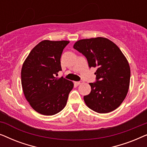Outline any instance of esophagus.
<instances>
[{"instance_id":"34e87169","label":"esophagus","mask_w":147,"mask_h":147,"mask_svg":"<svg viewBox=\"0 0 147 147\" xmlns=\"http://www.w3.org/2000/svg\"><path fill=\"white\" fill-rule=\"evenodd\" d=\"M75 83L77 84V85H80V84H83L84 83V82L83 81H80V82H76Z\"/></svg>"}]
</instances>
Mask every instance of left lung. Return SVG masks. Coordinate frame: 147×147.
<instances>
[{
	"label": "left lung",
	"instance_id": "obj_1",
	"mask_svg": "<svg viewBox=\"0 0 147 147\" xmlns=\"http://www.w3.org/2000/svg\"><path fill=\"white\" fill-rule=\"evenodd\" d=\"M74 48L83 54L90 67H96V81L90 83L91 92L84 96L88 107L98 113L116 109L127 95L130 69L119 47L104 37L81 39Z\"/></svg>",
	"mask_w": 147,
	"mask_h": 147
}]
</instances>
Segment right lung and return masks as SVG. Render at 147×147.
<instances>
[{"label":"right lung","mask_w":147,"mask_h":147,"mask_svg":"<svg viewBox=\"0 0 147 147\" xmlns=\"http://www.w3.org/2000/svg\"><path fill=\"white\" fill-rule=\"evenodd\" d=\"M69 43L42 41L31 50L22 67L24 95L31 107L43 115L51 116L61 111L74 88L71 81L55 77L61 71L60 59Z\"/></svg>","instance_id":"obj_1"}]
</instances>
